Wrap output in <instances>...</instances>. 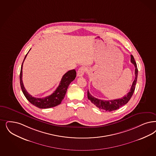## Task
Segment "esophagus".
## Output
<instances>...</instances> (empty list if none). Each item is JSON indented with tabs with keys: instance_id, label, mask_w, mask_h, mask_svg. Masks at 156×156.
I'll list each match as a JSON object with an SVG mask.
<instances>
[{
	"instance_id": "1",
	"label": "esophagus",
	"mask_w": 156,
	"mask_h": 156,
	"mask_svg": "<svg viewBox=\"0 0 156 156\" xmlns=\"http://www.w3.org/2000/svg\"><path fill=\"white\" fill-rule=\"evenodd\" d=\"M86 69L84 67V66H82L79 69H78V74L77 75L78 76H82L84 75L85 71H86Z\"/></svg>"
}]
</instances>
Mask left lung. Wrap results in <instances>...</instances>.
Segmentation results:
<instances>
[{
  "label": "left lung",
  "mask_w": 156,
  "mask_h": 156,
  "mask_svg": "<svg viewBox=\"0 0 156 156\" xmlns=\"http://www.w3.org/2000/svg\"><path fill=\"white\" fill-rule=\"evenodd\" d=\"M131 62L134 65L135 68V77L134 81H133L132 86L131 87L130 90L126 95H125L122 98H119V99H115V100H100L91 96L89 90H87L88 99L91 101V103H93L100 110H102V111H108V112L115 111L119 109V108L126 104L127 102H129V100L132 97L134 92L135 85L136 83L137 78H138V68H137L136 63L135 61L134 58L132 55H131Z\"/></svg>",
  "instance_id": "obj_1"
}]
</instances>
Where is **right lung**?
<instances>
[{"label": "right lung", "mask_w": 156, "mask_h": 156, "mask_svg": "<svg viewBox=\"0 0 156 156\" xmlns=\"http://www.w3.org/2000/svg\"><path fill=\"white\" fill-rule=\"evenodd\" d=\"M27 54L26 55L24 60L22 62L20 75V85H21L22 91L23 92L24 96L32 104L39 108L45 109V108L54 107L58 105L63 100L67 90V88L69 86L70 83L75 80L76 74V71L74 69H73V70L67 71L65 75L62 76V78L59 83V85L56 89V90L50 96L44 97V98H36V97H32V96L29 94L28 92L27 91V90L25 89L22 82V66H23V62L26 58Z\"/></svg>", "instance_id": "obj_1"}]
</instances>
